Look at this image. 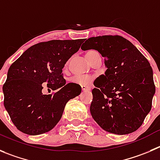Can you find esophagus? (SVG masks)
Instances as JSON below:
<instances>
[{
  "mask_svg": "<svg viewBox=\"0 0 160 160\" xmlns=\"http://www.w3.org/2000/svg\"><path fill=\"white\" fill-rule=\"evenodd\" d=\"M81 88H82V91L90 90V88L88 87V86H82Z\"/></svg>",
  "mask_w": 160,
  "mask_h": 160,
  "instance_id": "obj_1",
  "label": "esophagus"
}]
</instances>
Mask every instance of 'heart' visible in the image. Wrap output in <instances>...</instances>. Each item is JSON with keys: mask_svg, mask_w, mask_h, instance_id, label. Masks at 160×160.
<instances>
[{"mask_svg": "<svg viewBox=\"0 0 160 160\" xmlns=\"http://www.w3.org/2000/svg\"><path fill=\"white\" fill-rule=\"evenodd\" d=\"M97 55H99V52L96 50H89L86 52V58L88 59L89 62L92 61L93 60V58L95 56H97ZM69 61H68L65 64V66H68ZM92 80V77L90 76H86V75H80V74H75V75L72 76L71 78V82L73 83H75V84L78 85H88L91 81Z\"/></svg>", "mask_w": 160, "mask_h": 160, "instance_id": "1", "label": "heart"}]
</instances>
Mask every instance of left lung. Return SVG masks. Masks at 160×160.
I'll return each instance as SVG.
<instances>
[{
	"label": "left lung",
	"mask_w": 160,
	"mask_h": 160,
	"mask_svg": "<svg viewBox=\"0 0 160 160\" xmlns=\"http://www.w3.org/2000/svg\"><path fill=\"white\" fill-rule=\"evenodd\" d=\"M82 50H97L105 59V75L92 89L90 112L109 133L127 134L140 128L152 108L156 92L149 62L130 42L119 35L92 37Z\"/></svg>",
	"instance_id": "left-lung-1"
}]
</instances>
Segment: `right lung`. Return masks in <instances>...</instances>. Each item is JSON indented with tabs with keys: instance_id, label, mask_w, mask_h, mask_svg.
<instances>
[{
	"instance_id": "1",
	"label": "right lung",
	"mask_w": 160,
	"mask_h": 160,
	"mask_svg": "<svg viewBox=\"0 0 160 160\" xmlns=\"http://www.w3.org/2000/svg\"><path fill=\"white\" fill-rule=\"evenodd\" d=\"M83 42L84 39L40 42L11 65L3 86L4 105L19 131L29 135L48 132L60 120L68 100L81 93L78 84H66L62 71ZM44 86L59 89L43 95Z\"/></svg>"
}]
</instances>
